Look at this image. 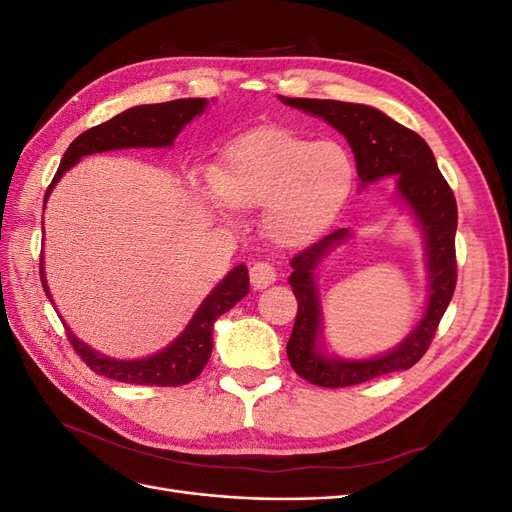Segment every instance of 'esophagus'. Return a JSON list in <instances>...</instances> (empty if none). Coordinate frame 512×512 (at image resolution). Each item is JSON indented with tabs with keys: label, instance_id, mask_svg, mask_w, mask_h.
I'll list each match as a JSON object with an SVG mask.
<instances>
[{
	"label": "esophagus",
	"instance_id": "esophagus-1",
	"mask_svg": "<svg viewBox=\"0 0 512 512\" xmlns=\"http://www.w3.org/2000/svg\"><path fill=\"white\" fill-rule=\"evenodd\" d=\"M277 280L275 269L269 265V262H256V265L250 269V282L254 290H265Z\"/></svg>",
	"mask_w": 512,
	"mask_h": 512
}]
</instances>
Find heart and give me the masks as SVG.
Instances as JSON below:
<instances>
[{
	"mask_svg": "<svg viewBox=\"0 0 512 512\" xmlns=\"http://www.w3.org/2000/svg\"><path fill=\"white\" fill-rule=\"evenodd\" d=\"M354 183L350 151L331 138L309 141L282 128L237 136L198 194L228 218L230 207H262V230L280 247H305L342 211Z\"/></svg>",
	"mask_w": 512,
	"mask_h": 512,
	"instance_id": "heart-1",
	"label": "heart"
}]
</instances>
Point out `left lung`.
<instances>
[{
	"mask_svg": "<svg viewBox=\"0 0 512 512\" xmlns=\"http://www.w3.org/2000/svg\"><path fill=\"white\" fill-rule=\"evenodd\" d=\"M280 100L290 108H299L307 115L327 121L331 128L344 134L361 179L359 190H365L369 183L380 179L397 177L395 203L408 211L410 220L421 232L427 271L425 307L410 333L386 352L363 356V359H344L324 348L318 271L339 245L354 237V230L339 228L307 247L305 252L290 260L292 273L288 284L299 301V312L286 346L288 361L301 378L316 386H329V389L361 384L393 374V371L410 369L429 348L455 292V196L423 138L378 108L339 100L284 96H280Z\"/></svg>",
	"mask_w": 512,
	"mask_h": 512,
	"instance_id": "left-lung-1",
	"label": "left lung"
}]
</instances>
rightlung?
Segmentation results:
<instances>
[{
  "instance_id": "1",
  "label": "right lung",
  "mask_w": 512,
  "mask_h": 512,
  "mask_svg": "<svg viewBox=\"0 0 512 512\" xmlns=\"http://www.w3.org/2000/svg\"><path fill=\"white\" fill-rule=\"evenodd\" d=\"M207 106V98H183L162 104H138L128 108V111L119 113L117 117L108 119L106 123H100V126L83 132L81 136H76L72 145L66 149L64 158H61L53 183L49 185V190H46L44 207L59 179L66 175V170L79 164L85 156L119 149H170L179 132L188 126L194 117L203 115ZM40 280L46 297H49V301L57 309L49 282H46L44 254L40 258ZM247 292H250V275H247L245 265H237L235 269H230L226 273L224 280L196 307L190 322L185 324V329L173 339V342L149 356H141V359H115V356H106L100 350L85 344L83 339L76 337L74 331L66 324V320L61 318V314L59 318L68 331L70 344L89 365V369H94L96 374L128 384L179 386L192 382L200 371L205 369L213 350L215 320L226 314L230 307H235Z\"/></svg>"
}]
</instances>
